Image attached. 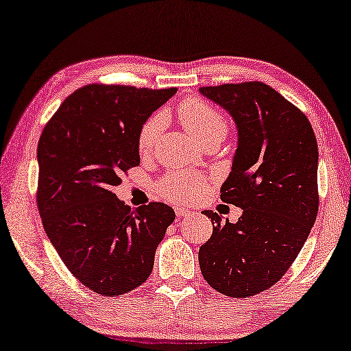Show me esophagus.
Instances as JSON below:
<instances>
[{
    "label": "esophagus",
    "instance_id": "esophagus-1",
    "mask_svg": "<svg viewBox=\"0 0 351 351\" xmlns=\"http://www.w3.org/2000/svg\"><path fill=\"white\" fill-rule=\"evenodd\" d=\"M175 213H176L178 217H189V215H192L191 210H189L187 208H184V206H181V204H176L175 206Z\"/></svg>",
    "mask_w": 351,
    "mask_h": 351
}]
</instances>
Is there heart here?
Returning a JSON list of instances; mask_svg holds the SVG:
<instances>
[{
	"mask_svg": "<svg viewBox=\"0 0 351 351\" xmlns=\"http://www.w3.org/2000/svg\"><path fill=\"white\" fill-rule=\"evenodd\" d=\"M180 119L192 137L203 143L209 138L223 141L228 132V121L214 106L198 98H189L181 103ZM165 126V114L156 112L143 121L137 134V148L141 154H148L153 149L156 138ZM203 180L184 171H170L158 182V192L170 199H187L195 195L203 186Z\"/></svg>",
	"mask_w": 351,
	"mask_h": 351,
	"instance_id": "b5f03b06",
	"label": "heart"
}]
</instances>
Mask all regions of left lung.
I'll list each match as a JSON object with an SVG mask.
<instances>
[{
	"instance_id": "8db88e82",
	"label": "left lung",
	"mask_w": 351,
	"mask_h": 351,
	"mask_svg": "<svg viewBox=\"0 0 351 351\" xmlns=\"http://www.w3.org/2000/svg\"><path fill=\"white\" fill-rule=\"evenodd\" d=\"M237 126L221 202L242 209L236 223L213 210V236L199 247L204 280L217 292L248 298L281 280L303 248L319 210V148L308 117L259 81L202 87Z\"/></svg>"
}]
</instances>
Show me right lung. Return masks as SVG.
Wrapping results in <instances>:
<instances>
[{"label":"right lung","mask_w":351,"mask_h":351,"mask_svg":"<svg viewBox=\"0 0 351 351\" xmlns=\"http://www.w3.org/2000/svg\"><path fill=\"white\" fill-rule=\"evenodd\" d=\"M176 88L88 84L65 99L38 138L37 208L71 274L104 297L147 281L175 220L164 203L132 209L112 192L141 164L137 134Z\"/></svg>","instance_id":"right-lung-1"}]
</instances>
